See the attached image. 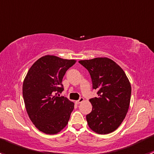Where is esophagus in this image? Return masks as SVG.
Segmentation results:
<instances>
[{"mask_svg": "<svg viewBox=\"0 0 154 154\" xmlns=\"http://www.w3.org/2000/svg\"><path fill=\"white\" fill-rule=\"evenodd\" d=\"M83 100H84V98H83V97H80V99H79L78 100H77V101H76V103H77V104H79V103H82Z\"/></svg>", "mask_w": 154, "mask_h": 154, "instance_id": "1", "label": "esophagus"}]
</instances>
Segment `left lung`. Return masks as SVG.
<instances>
[{"instance_id": "left-lung-1", "label": "left lung", "mask_w": 154, "mask_h": 154, "mask_svg": "<svg viewBox=\"0 0 154 154\" xmlns=\"http://www.w3.org/2000/svg\"><path fill=\"white\" fill-rule=\"evenodd\" d=\"M79 63L89 72L97 97L90 99L92 110L86 115L88 127L98 134L116 130L125 119L131 97V86L122 68L110 59L94 58Z\"/></svg>"}]
</instances>
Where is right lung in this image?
Listing matches in <instances>:
<instances>
[{"instance_id": "obj_1", "label": "right lung", "mask_w": 154, "mask_h": 154, "mask_svg": "<svg viewBox=\"0 0 154 154\" xmlns=\"http://www.w3.org/2000/svg\"><path fill=\"white\" fill-rule=\"evenodd\" d=\"M76 60L47 55L29 68L23 83V97L31 122L43 133L56 134L69 121L74 104L60 95L66 71Z\"/></svg>"}]
</instances>
